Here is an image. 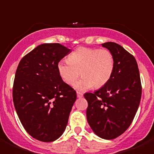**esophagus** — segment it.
Here are the masks:
<instances>
[{
    "mask_svg": "<svg viewBox=\"0 0 154 154\" xmlns=\"http://www.w3.org/2000/svg\"><path fill=\"white\" fill-rule=\"evenodd\" d=\"M83 96V94L80 92H77V97L78 98H82Z\"/></svg>",
    "mask_w": 154,
    "mask_h": 154,
    "instance_id": "34e87169",
    "label": "esophagus"
}]
</instances>
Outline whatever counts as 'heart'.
I'll return each instance as SVG.
<instances>
[{"mask_svg": "<svg viewBox=\"0 0 154 154\" xmlns=\"http://www.w3.org/2000/svg\"><path fill=\"white\" fill-rule=\"evenodd\" d=\"M114 68V57L109 50L85 47L75 50L68 61H60L57 65L58 74L68 85H72L80 74L82 75L74 85L81 91L104 86L112 77Z\"/></svg>", "mask_w": 154, "mask_h": 154, "instance_id": "1", "label": "heart"}]
</instances>
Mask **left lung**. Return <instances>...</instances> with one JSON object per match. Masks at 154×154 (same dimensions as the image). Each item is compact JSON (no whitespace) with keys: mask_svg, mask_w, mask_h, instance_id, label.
<instances>
[{"mask_svg":"<svg viewBox=\"0 0 154 154\" xmlns=\"http://www.w3.org/2000/svg\"><path fill=\"white\" fill-rule=\"evenodd\" d=\"M102 46L112 52L115 68L112 77L94 93L84 94L88 102L87 120L92 131L105 140L123 134L133 122L140 103L142 86L135 58L115 42Z\"/></svg>","mask_w":154,"mask_h":154,"instance_id":"1","label":"left lung"}]
</instances>
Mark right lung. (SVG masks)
I'll return each instance as SVG.
<instances>
[{
    "mask_svg": "<svg viewBox=\"0 0 154 154\" xmlns=\"http://www.w3.org/2000/svg\"><path fill=\"white\" fill-rule=\"evenodd\" d=\"M71 50L58 43L42 44L20 61L13 85L15 110L29 135L56 140L65 131L76 92L64 82L57 65Z\"/></svg>",
    "mask_w": 154,
    "mask_h": 154,
    "instance_id": "add662e5",
    "label": "right lung"
}]
</instances>
